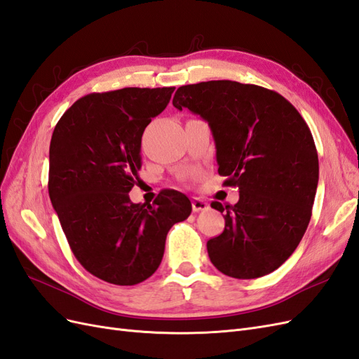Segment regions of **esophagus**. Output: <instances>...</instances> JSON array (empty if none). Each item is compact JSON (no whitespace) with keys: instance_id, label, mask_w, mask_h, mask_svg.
<instances>
[{"instance_id":"34e87169","label":"esophagus","mask_w":359,"mask_h":359,"mask_svg":"<svg viewBox=\"0 0 359 359\" xmlns=\"http://www.w3.org/2000/svg\"><path fill=\"white\" fill-rule=\"evenodd\" d=\"M209 209V204L206 201H203L200 198H192V210L194 212H200V210H206Z\"/></svg>"}]
</instances>
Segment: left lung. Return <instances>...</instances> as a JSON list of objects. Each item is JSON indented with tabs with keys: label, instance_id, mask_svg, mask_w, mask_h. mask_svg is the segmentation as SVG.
<instances>
[{
	"label": "left lung",
	"instance_id": "8db88e82",
	"mask_svg": "<svg viewBox=\"0 0 359 359\" xmlns=\"http://www.w3.org/2000/svg\"><path fill=\"white\" fill-rule=\"evenodd\" d=\"M172 105L188 108L210 126L218 172L239 188L224 212L225 229L208 241L219 272L251 280L278 269L298 247L311 218L319 158L305 120L273 90L236 81L182 86Z\"/></svg>",
	"mask_w": 359,
	"mask_h": 359
}]
</instances>
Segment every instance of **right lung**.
<instances>
[{
    "mask_svg": "<svg viewBox=\"0 0 359 359\" xmlns=\"http://www.w3.org/2000/svg\"><path fill=\"white\" fill-rule=\"evenodd\" d=\"M174 87H128L78 99L49 146L50 203L70 250L91 275L134 285L159 268L167 233L187 219V196L165 191L153 204L129 198L141 168V137Z\"/></svg>",
    "mask_w": 359,
    "mask_h": 359,
    "instance_id": "obj_1",
    "label": "right lung"
}]
</instances>
